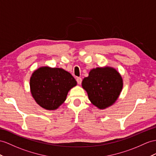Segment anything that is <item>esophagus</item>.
I'll list each match as a JSON object with an SVG mask.
<instances>
[{"instance_id":"34e87169","label":"esophagus","mask_w":156,"mask_h":156,"mask_svg":"<svg viewBox=\"0 0 156 156\" xmlns=\"http://www.w3.org/2000/svg\"><path fill=\"white\" fill-rule=\"evenodd\" d=\"M76 81H77V82H78V84H81L82 80V78H79V77H78V78H76Z\"/></svg>"}]
</instances>
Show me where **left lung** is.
<instances>
[{
  "mask_svg": "<svg viewBox=\"0 0 156 156\" xmlns=\"http://www.w3.org/2000/svg\"><path fill=\"white\" fill-rule=\"evenodd\" d=\"M82 85L91 103L99 109H104L117 101L123 82L117 70L105 66L91 69L88 76L83 79Z\"/></svg>",
  "mask_w": 156,
  "mask_h": 156,
  "instance_id": "obj_1",
  "label": "left lung"
}]
</instances>
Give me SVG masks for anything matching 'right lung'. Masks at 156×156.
<instances>
[{
	"instance_id": "1",
	"label": "right lung",
	"mask_w": 156,
	"mask_h": 156,
	"mask_svg": "<svg viewBox=\"0 0 156 156\" xmlns=\"http://www.w3.org/2000/svg\"><path fill=\"white\" fill-rule=\"evenodd\" d=\"M77 82L69 72L60 68L42 66L30 78V90L35 101L47 110H55L65 102L69 90Z\"/></svg>"
}]
</instances>
